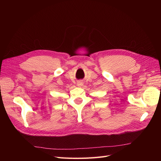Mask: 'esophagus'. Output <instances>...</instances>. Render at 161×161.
I'll use <instances>...</instances> for the list:
<instances>
[{
    "label": "esophagus",
    "instance_id": "esophagus-1",
    "mask_svg": "<svg viewBox=\"0 0 161 161\" xmlns=\"http://www.w3.org/2000/svg\"><path fill=\"white\" fill-rule=\"evenodd\" d=\"M77 85H78V86H79V87L82 86H83V82H82V81H78V82L77 83Z\"/></svg>",
    "mask_w": 161,
    "mask_h": 161
}]
</instances>
